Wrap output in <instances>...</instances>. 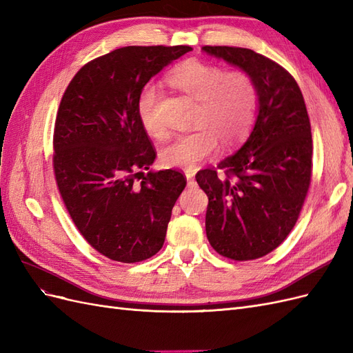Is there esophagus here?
<instances>
[{
  "instance_id": "esophagus-1",
  "label": "esophagus",
  "mask_w": 353,
  "mask_h": 353,
  "mask_svg": "<svg viewBox=\"0 0 353 353\" xmlns=\"http://www.w3.org/2000/svg\"><path fill=\"white\" fill-rule=\"evenodd\" d=\"M184 175H185V178H187V181H188V187H194L196 185V181L193 179V176H194V170H191V169H185L184 170Z\"/></svg>"
}]
</instances>
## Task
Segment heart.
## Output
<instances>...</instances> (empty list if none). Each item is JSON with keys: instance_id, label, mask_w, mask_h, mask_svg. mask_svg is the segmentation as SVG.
<instances>
[{"instance_id": "b5f03b06", "label": "heart", "mask_w": 353, "mask_h": 353, "mask_svg": "<svg viewBox=\"0 0 353 353\" xmlns=\"http://www.w3.org/2000/svg\"><path fill=\"white\" fill-rule=\"evenodd\" d=\"M169 87L196 101L193 130L166 145L160 159L168 166L191 168L223 147L237 145L252 130L259 104L258 85L249 73L225 70L199 59L181 61L166 77ZM156 88L147 85L138 95L137 113L143 130L156 140L168 135L156 114Z\"/></svg>"}]
</instances>
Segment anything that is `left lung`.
Here are the masks:
<instances>
[{
    "mask_svg": "<svg viewBox=\"0 0 353 353\" xmlns=\"http://www.w3.org/2000/svg\"><path fill=\"white\" fill-rule=\"evenodd\" d=\"M201 50L249 73L258 85V117L248 141L218 169L196 175L209 197L212 248L228 259H258L287 239L302 210L312 172L311 122L301 88L279 63L249 48Z\"/></svg>",
    "mask_w": 353,
    "mask_h": 353,
    "instance_id": "left-lung-1",
    "label": "left lung"
}]
</instances>
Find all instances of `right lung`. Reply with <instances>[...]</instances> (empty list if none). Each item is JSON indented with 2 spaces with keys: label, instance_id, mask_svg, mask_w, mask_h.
<instances>
[{
  "label": "right lung",
  "instance_id": "add662e5",
  "mask_svg": "<svg viewBox=\"0 0 353 353\" xmlns=\"http://www.w3.org/2000/svg\"><path fill=\"white\" fill-rule=\"evenodd\" d=\"M188 46L123 47L91 60L63 94L54 125L56 183L74 225L112 261L154 256L187 179L179 170L147 174L156 159L137 113L144 85Z\"/></svg>",
  "mask_w": 353,
  "mask_h": 353
}]
</instances>
